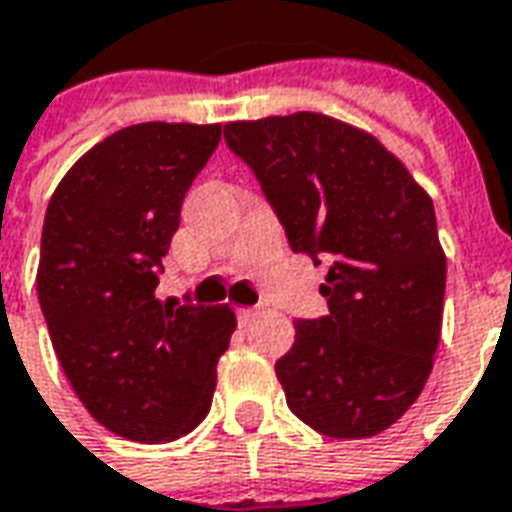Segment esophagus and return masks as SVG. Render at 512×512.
Instances as JSON below:
<instances>
[{
  "instance_id": "esophagus-1",
  "label": "esophagus",
  "mask_w": 512,
  "mask_h": 512,
  "mask_svg": "<svg viewBox=\"0 0 512 512\" xmlns=\"http://www.w3.org/2000/svg\"><path fill=\"white\" fill-rule=\"evenodd\" d=\"M259 316V311L256 308H237V319H240L242 324H248L251 319H256Z\"/></svg>"
}]
</instances>
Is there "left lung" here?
Masks as SVG:
<instances>
[{
  "label": "left lung",
  "mask_w": 512,
  "mask_h": 512,
  "mask_svg": "<svg viewBox=\"0 0 512 512\" xmlns=\"http://www.w3.org/2000/svg\"><path fill=\"white\" fill-rule=\"evenodd\" d=\"M223 138L289 248L330 267V313L294 322L275 363L286 404L324 436H376L423 393L439 346L447 259L434 201L374 136L324 114L229 122Z\"/></svg>",
  "instance_id": "1"
}]
</instances>
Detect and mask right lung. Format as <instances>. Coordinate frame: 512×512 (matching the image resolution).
I'll return each mask as SVG.
<instances>
[{
  "instance_id": "1",
  "label": "right lung",
  "mask_w": 512,
  "mask_h": 512,
  "mask_svg": "<svg viewBox=\"0 0 512 512\" xmlns=\"http://www.w3.org/2000/svg\"><path fill=\"white\" fill-rule=\"evenodd\" d=\"M220 125L144 122L108 136L48 201L37 300L67 382L130 442L160 445L207 417L237 327L226 305L160 302L182 199Z\"/></svg>"
}]
</instances>
